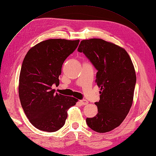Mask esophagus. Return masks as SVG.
I'll list each match as a JSON object with an SVG mask.
<instances>
[{"mask_svg":"<svg viewBox=\"0 0 156 156\" xmlns=\"http://www.w3.org/2000/svg\"><path fill=\"white\" fill-rule=\"evenodd\" d=\"M79 102L81 105H86V104H88V101H86V100H85V99L81 100V101H79Z\"/></svg>","mask_w":156,"mask_h":156,"instance_id":"34e87169","label":"esophagus"}]
</instances>
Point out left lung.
<instances>
[{
  "mask_svg": "<svg viewBox=\"0 0 156 156\" xmlns=\"http://www.w3.org/2000/svg\"><path fill=\"white\" fill-rule=\"evenodd\" d=\"M77 51L97 70L95 82L101 90L95 102L98 113L86 118L87 125L99 133L109 132L120 125L132 106L136 82L133 62L125 49L102 39L82 40Z\"/></svg>",
  "mask_w": 156,
  "mask_h": 156,
  "instance_id": "8db88e82",
  "label": "left lung"
}]
</instances>
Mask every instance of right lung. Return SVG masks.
<instances>
[{"mask_svg":"<svg viewBox=\"0 0 156 156\" xmlns=\"http://www.w3.org/2000/svg\"><path fill=\"white\" fill-rule=\"evenodd\" d=\"M77 40L50 39L29 49L19 77L18 94L24 113L33 126L55 132L65 125L67 111L78 100L55 93L65 60L76 49Z\"/></svg>","mask_w":156,"mask_h":156,"instance_id":"add662e5","label":"right lung"}]
</instances>
